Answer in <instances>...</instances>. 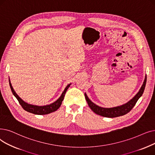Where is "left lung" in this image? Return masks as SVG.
<instances>
[{"label": "left lung", "mask_w": 155, "mask_h": 155, "mask_svg": "<svg viewBox=\"0 0 155 155\" xmlns=\"http://www.w3.org/2000/svg\"><path fill=\"white\" fill-rule=\"evenodd\" d=\"M146 84V75L145 76V78L142 86H141L139 92L136 94V96L132 99H131L129 101H128L127 103L116 107H103L99 106L91 101L90 99L88 97V96H87L86 93H85V97L87 102V104H88L89 106L90 107V108L96 114H97V115L107 118L118 117L125 115V114L129 113L133 108V107L135 106L138 99L142 96L145 89Z\"/></svg>", "instance_id": "8db88e82"}]
</instances>
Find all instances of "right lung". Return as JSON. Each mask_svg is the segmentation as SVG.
I'll list each match as a JSON object with an SVG mask.
<instances>
[{
    "mask_svg": "<svg viewBox=\"0 0 155 155\" xmlns=\"http://www.w3.org/2000/svg\"><path fill=\"white\" fill-rule=\"evenodd\" d=\"M9 85H10L11 89L13 94V95H14L16 97V98L18 99L19 104H21L23 108L26 111L30 112L31 113H33V114H35V115H47V114H49L51 113L54 112L58 109H59V107L61 106V103L64 99V95L66 94V92L71 85V84H70L65 87V89H64V91L63 92V93L61 94V96H60L55 102H54L50 104L45 105V106H37V105L30 104L26 103L21 97H19V96L16 94V92H15L14 89H13L9 78Z\"/></svg>",
    "mask_w": 155,
    "mask_h": 155,
    "instance_id": "1",
    "label": "right lung"
}]
</instances>
